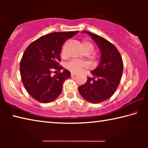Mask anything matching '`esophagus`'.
I'll list each match as a JSON object with an SVG mask.
<instances>
[{
  "label": "esophagus",
  "instance_id": "obj_1",
  "mask_svg": "<svg viewBox=\"0 0 148 148\" xmlns=\"http://www.w3.org/2000/svg\"><path fill=\"white\" fill-rule=\"evenodd\" d=\"M76 75V73H75V72H71V76H75Z\"/></svg>",
  "mask_w": 148,
  "mask_h": 148
}]
</instances>
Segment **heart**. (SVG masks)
Masks as SVG:
<instances>
[{
	"label": "heart",
	"mask_w": 148,
	"mask_h": 148,
	"mask_svg": "<svg viewBox=\"0 0 148 148\" xmlns=\"http://www.w3.org/2000/svg\"><path fill=\"white\" fill-rule=\"evenodd\" d=\"M82 46H83L85 53H88L90 54L94 50L93 45L87 41H84L82 44ZM61 55L62 57L66 56L64 50H62ZM87 66H88V64L86 62L77 61V60H71L69 62H67L66 64V69L72 72H79L83 69L87 68Z\"/></svg>",
	"instance_id": "obj_1"
}]
</instances>
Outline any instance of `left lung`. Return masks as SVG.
I'll list each match as a JSON object with an SVG mask.
<instances>
[{
  "label": "left lung",
  "instance_id": "left-lung-1",
  "mask_svg": "<svg viewBox=\"0 0 148 148\" xmlns=\"http://www.w3.org/2000/svg\"><path fill=\"white\" fill-rule=\"evenodd\" d=\"M83 32L88 34L96 42L101 57L98 67L91 72L93 77H87L86 83L79 86L78 91L87 101L100 103L110 99L116 92L122 77L123 62L114 45L89 31Z\"/></svg>",
  "mask_w": 148,
  "mask_h": 148
}]
</instances>
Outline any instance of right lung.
I'll return each instance as SVG.
<instances>
[{
    "label": "right lung",
    "mask_w": 148,
    "mask_h": 148,
    "mask_svg": "<svg viewBox=\"0 0 148 148\" xmlns=\"http://www.w3.org/2000/svg\"><path fill=\"white\" fill-rule=\"evenodd\" d=\"M77 32H51L27 47L21 60L20 74L25 88L36 101L49 103L61 95L64 82L71 77V72L66 69L61 72L63 67L59 66L62 46ZM53 71L56 73L54 76L51 75Z\"/></svg>",
    "instance_id": "obj_1"
}]
</instances>
